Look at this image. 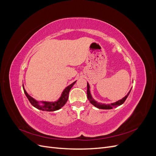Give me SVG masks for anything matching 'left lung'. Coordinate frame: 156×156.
<instances>
[{"mask_svg": "<svg viewBox=\"0 0 156 156\" xmlns=\"http://www.w3.org/2000/svg\"><path fill=\"white\" fill-rule=\"evenodd\" d=\"M131 90V88L130 89L129 92L127 94V95L122 99H121V100L117 101L116 102L110 103V104H105V103H99V102L96 101L95 100H94V99H93V98L91 95V94H90V91L89 83H87V98L88 99V100L94 106H95L96 107H97L98 108H100V109H111V108H115V107H117L118 106H120V105H122L124 103V101H126L127 96H129V94Z\"/></svg>", "mask_w": 156, "mask_h": 156, "instance_id": "1", "label": "left lung"}]
</instances>
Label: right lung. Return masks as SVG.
Returning a JSON list of instances; mask_svg holds the SVG:
<instances>
[{"instance_id": "obj_1", "label": "right lung", "mask_w": 156, "mask_h": 156, "mask_svg": "<svg viewBox=\"0 0 156 156\" xmlns=\"http://www.w3.org/2000/svg\"><path fill=\"white\" fill-rule=\"evenodd\" d=\"M77 81H75L73 83L69 84V86L66 87L65 89L63 90V92L61 94L60 97L58 98V100L55 101H37L34 98L31 97L29 94L25 90L24 85L23 84V90L28 100H29L30 103L32 104V105L36 107V108L41 111H57L60 108H62L67 102L68 100V96L69 90L72 88V87L74 85V84L76 83Z\"/></svg>"}]
</instances>
